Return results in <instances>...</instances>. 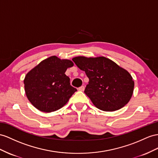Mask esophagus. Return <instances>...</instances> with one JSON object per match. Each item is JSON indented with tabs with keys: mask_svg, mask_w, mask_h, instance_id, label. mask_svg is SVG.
Wrapping results in <instances>:
<instances>
[{
	"mask_svg": "<svg viewBox=\"0 0 158 158\" xmlns=\"http://www.w3.org/2000/svg\"><path fill=\"white\" fill-rule=\"evenodd\" d=\"M84 89H85V87H84L83 85L81 86L80 87H79V88H78V90H79V91H84Z\"/></svg>",
	"mask_w": 158,
	"mask_h": 158,
	"instance_id": "1",
	"label": "esophagus"
}]
</instances>
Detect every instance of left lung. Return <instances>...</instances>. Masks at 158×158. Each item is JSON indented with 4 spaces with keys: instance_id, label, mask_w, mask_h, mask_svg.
Here are the masks:
<instances>
[{
    "instance_id": "obj_1",
    "label": "left lung",
    "mask_w": 158,
    "mask_h": 158,
    "mask_svg": "<svg viewBox=\"0 0 158 158\" xmlns=\"http://www.w3.org/2000/svg\"><path fill=\"white\" fill-rule=\"evenodd\" d=\"M89 78L85 94L94 106L105 111L122 108L131 99L134 81L130 73L105 56H75L72 59Z\"/></svg>"
}]
</instances>
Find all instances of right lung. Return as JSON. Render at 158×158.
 Returning <instances> with one entry per match:
<instances>
[{
    "mask_svg": "<svg viewBox=\"0 0 158 158\" xmlns=\"http://www.w3.org/2000/svg\"><path fill=\"white\" fill-rule=\"evenodd\" d=\"M73 64L71 60L51 56L27 73L24 79L25 94L35 108L50 113L68 102L77 89L64 73Z\"/></svg>",
    "mask_w": 158,
    "mask_h": 158,
    "instance_id": "add662e5",
    "label": "right lung"
}]
</instances>
